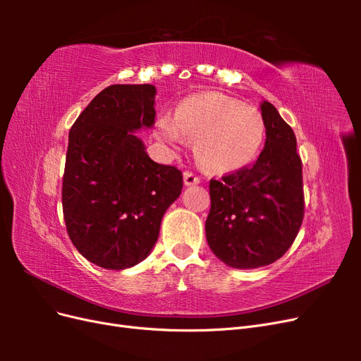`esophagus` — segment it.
<instances>
[{
    "instance_id": "34e87169",
    "label": "esophagus",
    "mask_w": 361,
    "mask_h": 361,
    "mask_svg": "<svg viewBox=\"0 0 361 361\" xmlns=\"http://www.w3.org/2000/svg\"><path fill=\"white\" fill-rule=\"evenodd\" d=\"M183 182L187 187H190V185H197L200 183V178L197 176V174H194L192 171H185L183 173Z\"/></svg>"
}]
</instances>
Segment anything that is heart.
Masks as SVG:
<instances>
[{
	"label": "heart",
	"mask_w": 361,
	"mask_h": 361,
	"mask_svg": "<svg viewBox=\"0 0 361 361\" xmlns=\"http://www.w3.org/2000/svg\"><path fill=\"white\" fill-rule=\"evenodd\" d=\"M158 138L173 149L195 138V157L211 173H233L256 159L265 141V120L256 108L244 106L223 93L187 97L176 114H164L157 123Z\"/></svg>",
	"instance_id": "1"
}]
</instances>
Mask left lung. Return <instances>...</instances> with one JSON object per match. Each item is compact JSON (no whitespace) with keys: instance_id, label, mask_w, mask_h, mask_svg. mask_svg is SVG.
Returning <instances> with one entry per match:
<instances>
[{"instance_id":"obj_1","label":"left lung","mask_w":361,"mask_h":361,"mask_svg":"<svg viewBox=\"0 0 361 361\" xmlns=\"http://www.w3.org/2000/svg\"><path fill=\"white\" fill-rule=\"evenodd\" d=\"M265 147L251 167L212 179L206 239L212 253L238 269L267 267L286 253L302 223V166L297 138L277 108L264 101Z\"/></svg>"}]
</instances>
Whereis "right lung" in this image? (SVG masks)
Masks as SVG:
<instances>
[{
	"label": "right lung",
	"mask_w": 361,
	"mask_h": 361,
	"mask_svg": "<svg viewBox=\"0 0 361 361\" xmlns=\"http://www.w3.org/2000/svg\"><path fill=\"white\" fill-rule=\"evenodd\" d=\"M155 94L150 84L110 85L71 128L64 223L75 248L105 269H126L149 256L182 191V171L152 161L135 135L155 123Z\"/></svg>",
	"instance_id": "right-lung-1"
}]
</instances>
